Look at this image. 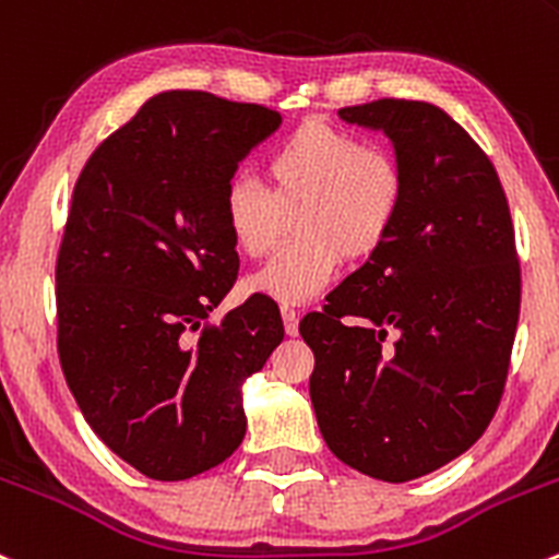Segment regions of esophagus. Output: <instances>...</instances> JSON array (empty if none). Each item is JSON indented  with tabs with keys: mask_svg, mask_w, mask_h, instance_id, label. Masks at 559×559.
Here are the masks:
<instances>
[{
	"mask_svg": "<svg viewBox=\"0 0 559 559\" xmlns=\"http://www.w3.org/2000/svg\"><path fill=\"white\" fill-rule=\"evenodd\" d=\"M281 319H284V329L286 334H292L295 337L297 334V324H299V313L292 305H281Z\"/></svg>",
	"mask_w": 559,
	"mask_h": 559,
	"instance_id": "1",
	"label": "esophagus"
}]
</instances>
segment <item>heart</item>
I'll return each instance as SVG.
<instances>
[{
    "instance_id": "obj_1",
    "label": "heart",
    "mask_w": 559,
    "mask_h": 559,
    "mask_svg": "<svg viewBox=\"0 0 559 559\" xmlns=\"http://www.w3.org/2000/svg\"><path fill=\"white\" fill-rule=\"evenodd\" d=\"M264 187L233 176L222 192V219L235 249L264 257L295 216L297 243L249 278V289L284 305L324 292L345 260H367L396 230L407 201V174L391 150L345 128L308 120L267 157Z\"/></svg>"
}]
</instances>
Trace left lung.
Segmentation results:
<instances>
[{
  "label": "left lung",
  "instance_id": "8db88e82",
  "mask_svg": "<svg viewBox=\"0 0 559 559\" xmlns=\"http://www.w3.org/2000/svg\"><path fill=\"white\" fill-rule=\"evenodd\" d=\"M337 115L388 133L407 201L383 249L299 321L310 402L340 461L418 479L472 448L501 404L522 292L512 214L490 157L448 111L378 98Z\"/></svg>",
  "mask_w": 559,
  "mask_h": 559
}]
</instances>
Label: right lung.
Masks as SVG:
<instances>
[{
  "label": "right lung",
  "instance_id": "obj_1",
  "mask_svg": "<svg viewBox=\"0 0 559 559\" xmlns=\"http://www.w3.org/2000/svg\"><path fill=\"white\" fill-rule=\"evenodd\" d=\"M278 126L262 104L160 93L74 185L56 260L58 358L98 439L150 479H190L238 450L240 383L284 340L254 297L209 321L238 278L222 192Z\"/></svg>",
  "mask_w": 559,
  "mask_h": 559
}]
</instances>
